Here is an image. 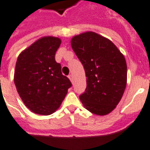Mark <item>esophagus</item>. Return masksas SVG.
<instances>
[{
    "label": "esophagus",
    "mask_w": 150,
    "mask_h": 150,
    "mask_svg": "<svg viewBox=\"0 0 150 150\" xmlns=\"http://www.w3.org/2000/svg\"><path fill=\"white\" fill-rule=\"evenodd\" d=\"M69 78V80H70L71 81L73 82V75L72 74H70V75H69V76H68Z\"/></svg>",
    "instance_id": "34e87169"
}]
</instances>
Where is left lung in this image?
I'll return each instance as SVG.
<instances>
[{
  "mask_svg": "<svg viewBox=\"0 0 150 150\" xmlns=\"http://www.w3.org/2000/svg\"><path fill=\"white\" fill-rule=\"evenodd\" d=\"M71 46L87 76V87L80 100L93 114H109L118 105L126 87L124 55L111 40L94 32L74 36Z\"/></svg>",
  "mask_w": 150,
  "mask_h": 150,
  "instance_id": "8db88e82",
  "label": "left lung"
}]
</instances>
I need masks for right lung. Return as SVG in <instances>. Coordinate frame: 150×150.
Listing matches in <instances>:
<instances>
[{"instance_id":"add662e5","label":"right lung","mask_w":150,"mask_h":150,"mask_svg":"<svg viewBox=\"0 0 150 150\" xmlns=\"http://www.w3.org/2000/svg\"><path fill=\"white\" fill-rule=\"evenodd\" d=\"M62 40L43 37L20 53L17 60L14 83L25 106L40 115H50L61 106L72 86L62 75L55 54Z\"/></svg>"}]
</instances>
